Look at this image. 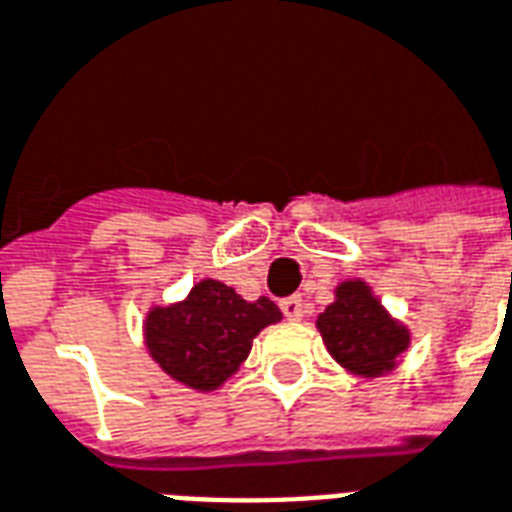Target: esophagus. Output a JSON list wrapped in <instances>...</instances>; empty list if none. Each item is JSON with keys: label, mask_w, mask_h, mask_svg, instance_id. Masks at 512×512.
Segmentation results:
<instances>
[{"label": "esophagus", "mask_w": 512, "mask_h": 512, "mask_svg": "<svg viewBox=\"0 0 512 512\" xmlns=\"http://www.w3.org/2000/svg\"><path fill=\"white\" fill-rule=\"evenodd\" d=\"M280 310H283V315L288 320H301V315H304V304H301L299 296H288V299L280 301Z\"/></svg>", "instance_id": "1"}]
</instances>
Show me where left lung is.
<instances>
[{"mask_svg": "<svg viewBox=\"0 0 512 512\" xmlns=\"http://www.w3.org/2000/svg\"><path fill=\"white\" fill-rule=\"evenodd\" d=\"M328 352L360 376H379L395 366L408 347V331L384 312L371 288L350 280L336 288V301L318 318Z\"/></svg>", "mask_w": 512, "mask_h": 512, "instance_id": "8db88e82", "label": "left lung"}]
</instances>
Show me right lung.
<instances>
[{"label": "right lung", "instance_id": "add662e5", "mask_svg": "<svg viewBox=\"0 0 512 512\" xmlns=\"http://www.w3.org/2000/svg\"><path fill=\"white\" fill-rule=\"evenodd\" d=\"M280 318L267 296L245 301L219 280H200L181 304L149 312L146 347L176 382L208 392L235 374L256 334Z\"/></svg>", "mask_w": 512, "mask_h": 512}]
</instances>
